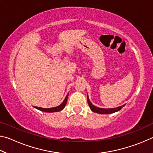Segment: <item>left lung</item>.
Here are the masks:
<instances>
[{"instance_id": "1", "label": "left lung", "mask_w": 153, "mask_h": 153, "mask_svg": "<svg viewBox=\"0 0 153 153\" xmlns=\"http://www.w3.org/2000/svg\"><path fill=\"white\" fill-rule=\"evenodd\" d=\"M87 100H88V105L93 112L99 113V114H110V113H113L117 112V111H119L121 110L124 106L126 105H123L122 106H120V107H116V108H99V107H95L94 105H93L91 102H90L88 96L87 95Z\"/></svg>"}]
</instances>
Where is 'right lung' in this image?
<instances>
[{
	"mask_svg": "<svg viewBox=\"0 0 153 153\" xmlns=\"http://www.w3.org/2000/svg\"><path fill=\"white\" fill-rule=\"evenodd\" d=\"M68 94H67L65 98V100H63V102H62L60 105L57 106V107H52V108H42V107H33L36 108H37V109L40 110V111H44V112H47V113L59 112V111L63 110V108H65V107L66 103H67V98H68Z\"/></svg>",
	"mask_w": 153,
	"mask_h": 153,
	"instance_id": "obj_1",
	"label": "right lung"
}]
</instances>
